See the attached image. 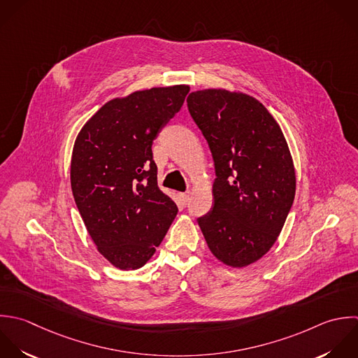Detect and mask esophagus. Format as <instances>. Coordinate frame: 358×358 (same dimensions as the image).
Segmentation results:
<instances>
[{"label": "esophagus", "mask_w": 358, "mask_h": 358, "mask_svg": "<svg viewBox=\"0 0 358 358\" xmlns=\"http://www.w3.org/2000/svg\"><path fill=\"white\" fill-rule=\"evenodd\" d=\"M180 199H181L182 205H187V203L189 202V195H188V192H182V194H180Z\"/></svg>", "instance_id": "esophagus-1"}]
</instances>
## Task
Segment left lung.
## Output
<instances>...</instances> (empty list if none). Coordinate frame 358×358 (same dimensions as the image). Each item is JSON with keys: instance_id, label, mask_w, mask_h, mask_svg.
I'll return each instance as SVG.
<instances>
[{"instance_id": "1", "label": "left lung", "mask_w": 358, "mask_h": 358, "mask_svg": "<svg viewBox=\"0 0 358 358\" xmlns=\"http://www.w3.org/2000/svg\"><path fill=\"white\" fill-rule=\"evenodd\" d=\"M187 103L216 170L213 208L198 224L216 259L245 268L273 247L294 201L287 141L268 108L240 90H196Z\"/></svg>"}]
</instances>
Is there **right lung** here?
I'll return each mask as SVG.
<instances>
[{"instance_id": "add662e5", "label": "right lung", "mask_w": 358, "mask_h": 358, "mask_svg": "<svg viewBox=\"0 0 358 358\" xmlns=\"http://www.w3.org/2000/svg\"><path fill=\"white\" fill-rule=\"evenodd\" d=\"M188 92V85H174L114 97L75 139V203L97 251L120 271L146 265L178 212L157 187L152 143Z\"/></svg>"}]
</instances>
